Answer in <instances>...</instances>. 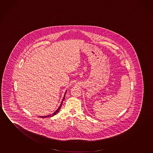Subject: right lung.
Segmentation results:
<instances>
[{
	"instance_id": "right-lung-1",
	"label": "right lung",
	"mask_w": 153,
	"mask_h": 153,
	"mask_svg": "<svg viewBox=\"0 0 153 153\" xmlns=\"http://www.w3.org/2000/svg\"><path fill=\"white\" fill-rule=\"evenodd\" d=\"M66 92H67V91H66V92H65V95H64V97H63V99L62 100V101H61V104H60V105L59 106V108H57V110H56L55 112H54V113H52V115H47V116H42V117H41V116H40V117L41 118H47V117H51V115L52 116H53V115H56V113H58V112H59V111L60 110V109L61 108V105H62V102L64 101V99L65 98V95H66Z\"/></svg>"
}]
</instances>
